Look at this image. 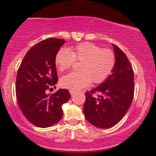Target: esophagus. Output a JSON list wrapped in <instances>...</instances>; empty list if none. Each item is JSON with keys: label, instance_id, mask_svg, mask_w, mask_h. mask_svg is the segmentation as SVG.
<instances>
[{"label": "esophagus", "instance_id": "esophagus-1", "mask_svg": "<svg viewBox=\"0 0 156 156\" xmlns=\"http://www.w3.org/2000/svg\"><path fill=\"white\" fill-rule=\"evenodd\" d=\"M69 93H70L71 94V95H74V94H75V93H76V91L75 90H69Z\"/></svg>", "mask_w": 156, "mask_h": 156}]
</instances>
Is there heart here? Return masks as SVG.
Returning a JSON list of instances; mask_svg holds the SVG:
<instances>
[{"instance_id": "1", "label": "heart", "mask_w": 156, "mask_h": 156, "mask_svg": "<svg viewBox=\"0 0 156 156\" xmlns=\"http://www.w3.org/2000/svg\"><path fill=\"white\" fill-rule=\"evenodd\" d=\"M75 60L81 61L80 72H73L60 79L62 87L79 90L89 85L103 82L115 65V55L110 49H103L91 42H83L71 48H61L55 56V64L59 72L72 67Z\"/></svg>"}]
</instances>
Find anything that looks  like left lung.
Returning <instances> with one entry per match:
<instances>
[{"label": "left lung", "instance_id": "8db88e82", "mask_svg": "<svg viewBox=\"0 0 156 156\" xmlns=\"http://www.w3.org/2000/svg\"><path fill=\"white\" fill-rule=\"evenodd\" d=\"M115 65L112 74L100 86L85 93L83 112L86 119L99 128H109L119 123L128 111L134 94L133 71L127 56L112 44ZM100 92L97 98L92 96Z\"/></svg>", "mask_w": 156, "mask_h": 156}]
</instances>
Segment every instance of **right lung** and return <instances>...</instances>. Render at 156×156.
Returning <instances> with one entry per match:
<instances>
[{
  "label": "right lung",
  "mask_w": 156,
  "mask_h": 156,
  "mask_svg": "<svg viewBox=\"0 0 156 156\" xmlns=\"http://www.w3.org/2000/svg\"><path fill=\"white\" fill-rule=\"evenodd\" d=\"M64 39L48 38L32 47L23 59L16 81L17 102L25 117L35 126L48 127L60 121L62 106L71 97L67 89L45 91L58 81L55 56Z\"/></svg>",
  "instance_id": "obj_1"
}]
</instances>
